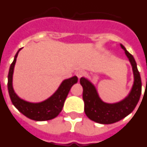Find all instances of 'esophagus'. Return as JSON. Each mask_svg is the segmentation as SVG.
I'll use <instances>...</instances> for the list:
<instances>
[{
    "label": "esophagus",
    "instance_id": "obj_1",
    "mask_svg": "<svg viewBox=\"0 0 147 147\" xmlns=\"http://www.w3.org/2000/svg\"><path fill=\"white\" fill-rule=\"evenodd\" d=\"M85 71H78L76 73V76L79 78V79H80L81 77H82L83 76H85Z\"/></svg>",
    "mask_w": 147,
    "mask_h": 147
}]
</instances>
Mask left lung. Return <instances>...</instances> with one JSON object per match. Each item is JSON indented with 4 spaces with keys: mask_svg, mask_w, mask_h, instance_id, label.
<instances>
[{
    "mask_svg": "<svg viewBox=\"0 0 147 147\" xmlns=\"http://www.w3.org/2000/svg\"><path fill=\"white\" fill-rule=\"evenodd\" d=\"M121 47L125 51L131 63L134 75V84L131 92L123 100L116 104L104 103L99 97L94 86L83 77L80 79V84L83 88L82 98L85 104V113L90 120L97 123L107 125L123 119L132 112L140 100L142 92V82L136 62L133 56L126 51L122 44H121Z\"/></svg>",
    "mask_w": 147,
    "mask_h": 147,
    "instance_id": "8db88e82",
    "label": "left lung"
}]
</instances>
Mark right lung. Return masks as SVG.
<instances>
[{"label": "right lung", "mask_w": 147, "mask_h": 147, "mask_svg": "<svg viewBox=\"0 0 147 147\" xmlns=\"http://www.w3.org/2000/svg\"><path fill=\"white\" fill-rule=\"evenodd\" d=\"M21 48L16 53L15 58L10 66L8 76H7V90L10 98L13 105L18 110V111L32 120L42 121L51 120L56 118L61 111L65 99L67 97L71 88L78 82V78L73 76L70 79H65L61 84L59 88L53 95L46 100L41 103H29L19 98L16 95L12 87V76L14 67L16 65V58Z\"/></svg>", "instance_id": "add662e5"}]
</instances>
